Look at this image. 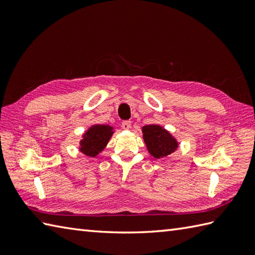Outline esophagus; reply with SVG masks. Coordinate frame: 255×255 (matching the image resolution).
<instances>
[{
	"label": "esophagus",
	"instance_id": "34e87169",
	"mask_svg": "<svg viewBox=\"0 0 255 255\" xmlns=\"http://www.w3.org/2000/svg\"><path fill=\"white\" fill-rule=\"evenodd\" d=\"M122 127H123V129H125V130H128V129L131 127V122L130 121H124L122 123Z\"/></svg>",
	"mask_w": 255,
	"mask_h": 255
}]
</instances>
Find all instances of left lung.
Returning <instances> with one entry per match:
<instances>
[{"mask_svg":"<svg viewBox=\"0 0 255 255\" xmlns=\"http://www.w3.org/2000/svg\"><path fill=\"white\" fill-rule=\"evenodd\" d=\"M143 140L149 153L155 159L164 158L173 153L178 147L177 140L159 125H147L142 127Z\"/></svg>","mask_w":255,"mask_h":255,"instance_id":"obj_1","label":"left lung"}]
</instances>
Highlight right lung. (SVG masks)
I'll use <instances>...</instances> for the list:
<instances>
[{
    "label": "right lung",
    "instance_id": "obj_1",
    "mask_svg": "<svg viewBox=\"0 0 255 255\" xmlns=\"http://www.w3.org/2000/svg\"><path fill=\"white\" fill-rule=\"evenodd\" d=\"M113 133L114 128L108 125H93L83 134V139L80 141V151L94 158L105 149Z\"/></svg>",
    "mask_w": 255,
    "mask_h": 255
}]
</instances>
